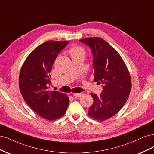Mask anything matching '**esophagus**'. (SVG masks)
Returning <instances> with one entry per match:
<instances>
[{
    "mask_svg": "<svg viewBox=\"0 0 154 154\" xmlns=\"http://www.w3.org/2000/svg\"><path fill=\"white\" fill-rule=\"evenodd\" d=\"M82 95H83L82 93H73V96L77 98L81 97V96H82Z\"/></svg>",
    "mask_w": 154,
    "mask_h": 154,
    "instance_id": "obj_1",
    "label": "esophagus"
}]
</instances>
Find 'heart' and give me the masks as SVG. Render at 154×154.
Listing matches in <instances>:
<instances>
[{
	"label": "heart",
	"instance_id": "obj_1",
	"mask_svg": "<svg viewBox=\"0 0 154 154\" xmlns=\"http://www.w3.org/2000/svg\"><path fill=\"white\" fill-rule=\"evenodd\" d=\"M69 52L71 54V56L78 55V54H84V55L85 51H84V49L82 47L80 46H74L70 49Z\"/></svg>",
	"mask_w": 154,
	"mask_h": 154
}]
</instances>
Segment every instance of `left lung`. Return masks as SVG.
Here are the masks:
<instances>
[{"label":"left lung","mask_w":154,"mask_h":154,"mask_svg":"<svg viewBox=\"0 0 154 154\" xmlns=\"http://www.w3.org/2000/svg\"><path fill=\"white\" fill-rule=\"evenodd\" d=\"M80 41L91 48L94 81L103 84L100 97L91 93L94 102L88 115L104 121L115 115L127 102L132 88L130 73L120 54L104 39L93 37Z\"/></svg>","instance_id":"1"}]
</instances>
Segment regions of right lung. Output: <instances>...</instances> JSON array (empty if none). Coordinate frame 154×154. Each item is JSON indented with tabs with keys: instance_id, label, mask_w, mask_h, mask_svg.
<instances>
[{
	"instance_id": "add662e5",
	"label": "right lung",
	"mask_w": 154,
	"mask_h": 154,
	"mask_svg": "<svg viewBox=\"0 0 154 154\" xmlns=\"http://www.w3.org/2000/svg\"><path fill=\"white\" fill-rule=\"evenodd\" d=\"M68 43L50 40L42 43L29 54L20 72L19 88L25 102L48 120L62 117L69 104L66 94L48 90L53 63Z\"/></svg>"
}]
</instances>
